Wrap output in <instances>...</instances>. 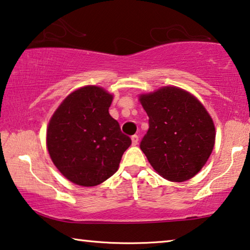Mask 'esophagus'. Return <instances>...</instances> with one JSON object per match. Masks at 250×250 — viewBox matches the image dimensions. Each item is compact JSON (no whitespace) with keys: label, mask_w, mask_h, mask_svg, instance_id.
<instances>
[{"label":"esophagus","mask_w":250,"mask_h":250,"mask_svg":"<svg viewBox=\"0 0 250 250\" xmlns=\"http://www.w3.org/2000/svg\"><path fill=\"white\" fill-rule=\"evenodd\" d=\"M131 141H132L133 146H136V145H138V141H139V138H138L137 135H133V136L131 137Z\"/></svg>","instance_id":"esophagus-1"}]
</instances>
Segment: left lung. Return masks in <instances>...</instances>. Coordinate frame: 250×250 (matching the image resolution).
Returning <instances> with one entry per match:
<instances>
[{
	"label": "left lung",
	"mask_w": 250,
	"mask_h": 250,
	"mask_svg": "<svg viewBox=\"0 0 250 250\" xmlns=\"http://www.w3.org/2000/svg\"><path fill=\"white\" fill-rule=\"evenodd\" d=\"M139 101L149 117L140 149L152 168L172 182L195 176L215 141L214 124L206 107L191 93L175 86L141 94Z\"/></svg>",
	"instance_id": "8db88e82"
}]
</instances>
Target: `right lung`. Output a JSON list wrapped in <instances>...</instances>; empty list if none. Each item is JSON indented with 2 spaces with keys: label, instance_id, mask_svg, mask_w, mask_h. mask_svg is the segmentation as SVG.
Segmentation results:
<instances>
[{
  "label": "right lung",
  "instance_id": "right-lung-1",
  "mask_svg": "<svg viewBox=\"0 0 250 250\" xmlns=\"http://www.w3.org/2000/svg\"><path fill=\"white\" fill-rule=\"evenodd\" d=\"M112 100L105 89L88 85L70 93L50 119L48 152L74 184L95 186L106 181L131 145L109 113Z\"/></svg>",
  "mask_w": 250,
  "mask_h": 250
}]
</instances>
